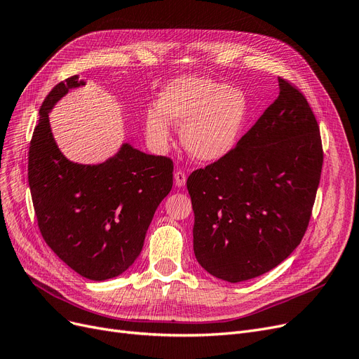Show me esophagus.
Here are the masks:
<instances>
[{"label":"esophagus","mask_w":359,"mask_h":359,"mask_svg":"<svg viewBox=\"0 0 359 359\" xmlns=\"http://www.w3.org/2000/svg\"><path fill=\"white\" fill-rule=\"evenodd\" d=\"M186 179H188V176H186L184 171L177 170L176 173H175V182H176V186H179V188H182V186H184Z\"/></svg>","instance_id":"1"}]
</instances>
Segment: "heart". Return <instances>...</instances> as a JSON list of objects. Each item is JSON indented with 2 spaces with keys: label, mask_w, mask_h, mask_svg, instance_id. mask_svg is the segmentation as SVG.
I'll return each instance as SVG.
<instances>
[{
  "label": "heart",
  "mask_w": 359,
  "mask_h": 359,
  "mask_svg": "<svg viewBox=\"0 0 359 359\" xmlns=\"http://www.w3.org/2000/svg\"><path fill=\"white\" fill-rule=\"evenodd\" d=\"M245 93L207 77H182L164 88L160 105L148 108L145 130L151 145L167 149L170 121L183 124L180 139L198 161L224 158L236 147L248 120Z\"/></svg>",
  "instance_id": "1"
}]
</instances>
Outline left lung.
Segmentation results:
<instances>
[{
	"label": "left lung",
	"mask_w": 359,
	"mask_h": 359,
	"mask_svg": "<svg viewBox=\"0 0 359 359\" xmlns=\"http://www.w3.org/2000/svg\"><path fill=\"white\" fill-rule=\"evenodd\" d=\"M278 88L277 100L231 152L186 182L195 257L230 283L267 273L294 251L318 189V123L298 88L282 77Z\"/></svg>",
	"instance_id": "left-lung-1"
}]
</instances>
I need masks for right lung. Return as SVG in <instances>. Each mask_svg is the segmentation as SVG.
<instances>
[{
	"label": "right lung",
	"instance_id": "obj_1",
	"mask_svg": "<svg viewBox=\"0 0 359 359\" xmlns=\"http://www.w3.org/2000/svg\"><path fill=\"white\" fill-rule=\"evenodd\" d=\"M82 85L72 76L43 100L27 177L46 245L77 274L100 282L126 271L141 254L154 212L173 186V161L129 144L97 165L69 161L54 141L48 113Z\"/></svg>",
	"mask_w": 359,
	"mask_h": 359
}]
</instances>
